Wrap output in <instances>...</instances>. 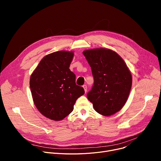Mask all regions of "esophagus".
Wrapping results in <instances>:
<instances>
[{"label": "esophagus", "instance_id": "1", "mask_svg": "<svg viewBox=\"0 0 161 161\" xmlns=\"http://www.w3.org/2000/svg\"><path fill=\"white\" fill-rule=\"evenodd\" d=\"M83 89H84V91H85V92H87V86H86V85H83Z\"/></svg>", "mask_w": 161, "mask_h": 161}]
</instances>
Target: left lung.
<instances>
[{"mask_svg": "<svg viewBox=\"0 0 161 161\" xmlns=\"http://www.w3.org/2000/svg\"><path fill=\"white\" fill-rule=\"evenodd\" d=\"M91 68L94 84L87 95L98 114L109 116L119 112L128 99L132 75L123 59L105 48L83 52Z\"/></svg>", "mask_w": 161, "mask_h": 161, "instance_id": "left-lung-1", "label": "left lung"}]
</instances>
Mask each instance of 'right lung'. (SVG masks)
Returning a JSON list of instances; mask_svg holds the SVG:
<instances>
[{
  "instance_id": "add662e5",
  "label": "right lung",
  "mask_w": 161,
  "mask_h": 161,
  "mask_svg": "<svg viewBox=\"0 0 161 161\" xmlns=\"http://www.w3.org/2000/svg\"><path fill=\"white\" fill-rule=\"evenodd\" d=\"M72 52L58 51L45 56L33 72L30 87L38 111L54 121H61L74 109L80 97L85 93L75 84V75L69 69Z\"/></svg>"
}]
</instances>
